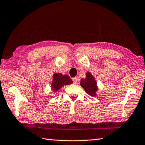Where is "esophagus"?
<instances>
[{
	"label": "esophagus",
	"mask_w": 145,
	"mask_h": 145,
	"mask_svg": "<svg viewBox=\"0 0 145 145\" xmlns=\"http://www.w3.org/2000/svg\"><path fill=\"white\" fill-rule=\"evenodd\" d=\"M72 81H73L74 84H76L77 82H78V78H72Z\"/></svg>",
	"instance_id": "esophagus-1"
}]
</instances>
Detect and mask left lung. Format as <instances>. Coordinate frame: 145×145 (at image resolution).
Listing matches in <instances>:
<instances>
[{
	"instance_id": "obj_1",
	"label": "left lung",
	"mask_w": 145,
	"mask_h": 145,
	"mask_svg": "<svg viewBox=\"0 0 145 145\" xmlns=\"http://www.w3.org/2000/svg\"><path fill=\"white\" fill-rule=\"evenodd\" d=\"M86 78L81 79V81H80L81 86L82 87L87 94L92 97H96L99 90L96 80L92 73L89 71L86 73Z\"/></svg>"
}]
</instances>
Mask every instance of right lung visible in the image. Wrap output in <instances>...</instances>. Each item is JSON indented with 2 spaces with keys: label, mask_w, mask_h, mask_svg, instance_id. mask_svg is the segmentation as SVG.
I'll return each mask as SVG.
<instances>
[{
  "label": "right lung",
  "mask_w": 145,
  "mask_h": 145,
  "mask_svg": "<svg viewBox=\"0 0 145 145\" xmlns=\"http://www.w3.org/2000/svg\"><path fill=\"white\" fill-rule=\"evenodd\" d=\"M72 79L68 75H63L61 73H54L51 82V88L54 92H57L64 86L72 84Z\"/></svg>",
  "instance_id": "add662e5"
}]
</instances>
